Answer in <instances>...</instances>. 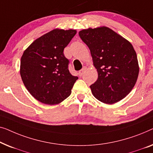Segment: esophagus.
<instances>
[{
    "label": "esophagus",
    "instance_id": "1",
    "mask_svg": "<svg viewBox=\"0 0 153 153\" xmlns=\"http://www.w3.org/2000/svg\"><path fill=\"white\" fill-rule=\"evenodd\" d=\"M85 70H86V68L84 67V68H82V69L79 71V73H78L79 76H82V75L84 74V73H85Z\"/></svg>",
    "mask_w": 153,
    "mask_h": 153
}]
</instances>
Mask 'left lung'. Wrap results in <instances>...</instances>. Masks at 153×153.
<instances>
[{"mask_svg":"<svg viewBox=\"0 0 153 153\" xmlns=\"http://www.w3.org/2000/svg\"><path fill=\"white\" fill-rule=\"evenodd\" d=\"M89 47L98 79L90 86L94 97L107 104L123 99L134 87L139 68L132 45L107 27L79 32Z\"/></svg>","mask_w":153,"mask_h":153,"instance_id":"left-lung-1","label":"left lung"}]
</instances>
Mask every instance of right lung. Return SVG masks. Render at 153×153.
Wrapping results in <instances>:
<instances>
[{"instance_id":"1","label":"right lung","mask_w":153,"mask_h":153,"mask_svg":"<svg viewBox=\"0 0 153 153\" xmlns=\"http://www.w3.org/2000/svg\"><path fill=\"white\" fill-rule=\"evenodd\" d=\"M76 34L75 30H53L36 39L23 53L21 78L27 91L41 102L58 104L71 94L78 77L69 72V60L64 49Z\"/></svg>"}]
</instances>
